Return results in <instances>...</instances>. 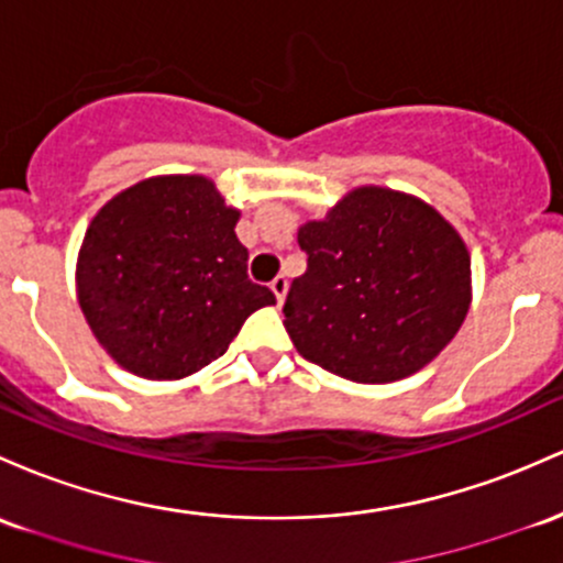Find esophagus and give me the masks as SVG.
Segmentation results:
<instances>
[{
	"mask_svg": "<svg viewBox=\"0 0 563 563\" xmlns=\"http://www.w3.org/2000/svg\"><path fill=\"white\" fill-rule=\"evenodd\" d=\"M269 288H272V294H275L277 305H283V301H286V294H288V280H286V277L277 275L275 280L269 283Z\"/></svg>",
	"mask_w": 563,
	"mask_h": 563,
	"instance_id": "obj_1",
	"label": "esophagus"
}]
</instances>
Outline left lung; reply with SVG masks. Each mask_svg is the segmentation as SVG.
<instances>
[{
	"label": "left lung",
	"mask_w": 563,
	"mask_h": 563,
	"mask_svg": "<svg viewBox=\"0 0 563 563\" xmlns=\"http://www.w3.org/2000/svg\"><path fill=\"white\" fill-rule=\"evenodd\" d=\"M307 272L288 291L286 325L325 372L387 385L424 368L456 336L473 301L471 253L430 202L355 187L299 227Z\"/></svg>",
	"instance_id": "obj_1"
}]
</instances>
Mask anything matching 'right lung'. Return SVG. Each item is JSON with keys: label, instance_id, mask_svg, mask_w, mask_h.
Segmentation results:
<instances>
[{"label": "right lung", "instance_id": "add662e5", "mask_svg": "<svg viewBox=\"0 0 563 563\" xmlns=\"http://www.w3.org/2000/svg\"><path fill=\"white\" fill-rule=\"evenodd\" d=\"M208 176H152L92 216L77 301L111 361L144 379L191 376L224 355L251 312L275 305L249 280V251Z\"/></svg>", "mask_w": 563, "mask_h": 563}]
</instances>
